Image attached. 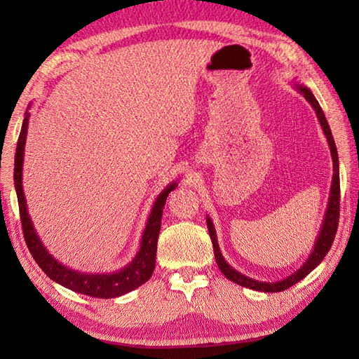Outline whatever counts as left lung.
<instances>
[{"label":"left lung","instance_id":"8db88e82","mask_svg":"<svg viewBox=\"0 0 359 359\" xmlns=\"http://www.w3.org/2000/svg\"><path fill=\"white\" fill-rule=\"evenodd\" d=\"M296 88L304 97H306V100L311 106H313V109L316 112V117L319 120V123H321L323 131L327 137V142H329L330 152H332V160H333V179H332V188H330V197H329V207H327L321 231H319V236L316 239L313 251H311V255L309 256L307 262L304 264L299 270H296L294 273L290 274L288 278L278 280V282H261V280H256L253 278H248V276H245V274H242L238 270H234L231 265H228V262L225 261L222 253H220V250H219L215 225H212L211 219L207 217L208 231H210V236H211L212 250H215V257H216L219 270L224 273V276L226 279L233 280L234 284H239V285L245 287V288L256 290V292H265V293L284 292V290L294 285L296 282H299L301 279L306 278L311 270H315L316 266L321 264V261L325 257V255L329 253V250H330L333 239H334V234H337V230H338V222H339V162H338L337 144H334L330 126H329V123H327V118L324 116L321 106H319L315 95L311 94V90L309 88H304V86H299V85H296Z\"/></svg>","mask_w":359,"mask_h":359}]
</instances>
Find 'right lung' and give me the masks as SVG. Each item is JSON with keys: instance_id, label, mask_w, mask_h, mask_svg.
I'll use <instances>...</instances> for the list:
<instances>
[{"instance_id": "right-lung-1", "label": "right lung", "mask_w": 359, "mask_h": 359, "mask_svg": "<svg viewBox=\"0 0 359 359\" xmlns=\"http://www.w3.org/2000/svg\"><path fill=\"white\" fill-rule=\"evenodd\" d=\"M29 117L30 114L26 111L17 143V152H15L13 180L18 197L22 233H25V241L30 255H32L35 262L40 265V269L48 274L52 280L58 282L60 285L69 288L75 293L109 299V297H118L121 294L133 292L137 287L144 284V282L152 276V271H154L157 239L160 233V225H162L163 207L168 194L177 187V182H172V184L168 185L163 191L158 194L154 207L151 210L147 226H144L139 253L135 255V257L129 262V265H126L125 269H121L120 271L108 274H90L72 270L69 266L60 264L57 259H53L52 255H49V251L46 250L43 242L38 238V234L32 225V220H30V216L27 212L26 197L25 193H22V160H25V144Z\"/></svg>"}]
</instances>
